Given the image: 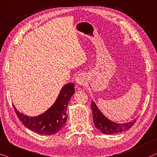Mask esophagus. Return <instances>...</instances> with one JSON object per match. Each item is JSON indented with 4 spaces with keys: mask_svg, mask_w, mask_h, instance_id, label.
I'll return each instance as SVG.
<instances>
[{
    "mask_svg": "<svg viewBox=\"0 0 157 157\" xmlns=\"http://www.w3.org/2000/svg\"><path fill=\"white\" fill-rule=\"evenodd\" d=\"M76 82L80 85H84L86 82V78L85 75L79 74L76 77Z\"/></svg>",
    "mask_w": 157,
    "mask_h": 157,
    "instance_id": "34e87169",
    "label": "esophagus"
}]
</instances>
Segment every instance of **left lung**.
<instances>
[{
    "mask_svg": "<svg viewBox=\"0 0 157 157\" xmlns=\"http://www.w3.org/2000/svg\"><path fill=\"white\" fill-rule=\"evenodd\" d=\"M91 109L93 111L92 113H93V122L95 128L104 134H115L128 130L136 121V119H133L131 121L124 124L114 122L104 116L103 113L98 109L93 100H92L91 102Z\"/></svg>",
    "mask_w": 157,
    "mask_h": 157,
    "instance_id": "obj_1",
    "label": "left lung"
}]
</instances>
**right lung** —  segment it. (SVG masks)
Masks as SVG:
<instances>
[{
  "label": "right lung",
  "instance_id": "add662e5",
  "mask_svg": "<svg viewBox=\"0 0 157 157\" xmlns=\"http://www.w3.org/2000/svg\"><path fill=\"white\" fill-rule=\"evenodd\" d=\"M74 93V83L64 85L53 105L36 116H27L18 111L14 105L13 108L19 120L30 130L42 135L54 134L63 128L66 124L67 105Z\"/></svg>",
  "mask_w": 157,
  "mask_h": 157
}]
</instances>
